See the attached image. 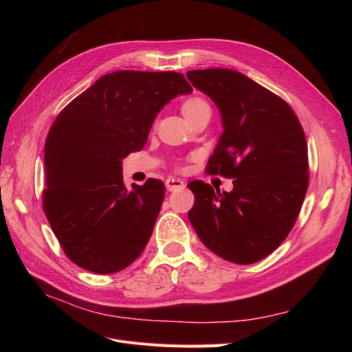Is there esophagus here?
<instances>
[{
    "label": "esophagus",
    "instance_id": "esophagus-1",
    "mask_svg": "<svg viewBox=\"0 0 352 352\" xmlns=\"http://www.w3.org/2000/svg\"><path fill=\"white\" fill-rule=\"evenodd\" d=\"M185 186V182L182 179H175V177H168L166 180V188L168 190H175V189H182Z\"/></svg>",
    "mask_w": 352,
    "mask_h": 352
}]
</instances>
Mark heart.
Masks as SVG:
<instances>
[{"instance_id":"1","label":"heart","mask_w":352,"mask_h":352,"mask_svg":"<svg viewBox=\"0 0 352 352\" xmlns=\"http://www.w3.org/2000/svg\"><path fill=\"white\" fill-rule=\"evenodd\" d=\"M182 113L188 120H190L202 113H211V109L206 100L199 97H189L182 102Z\"/></svg>"}]
</instances>
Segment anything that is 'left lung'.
<instances>
[{
  "mask_svg": "<svg viewBox=\"0 0 352 352\" xmlns=\"http://www.w3.org/2000/svg\"><path fill=\"white\" fill-rule=\"evenodd\" d=\"M186 76L216 102L225 129L206 172L233 179L232 192L188 184L195 195L189 221L219 257L257 263L286 239L301 211L310 179L304 129L283 98L236 70Z\"/></svg>",
  "mask_w": 352,
  "mask_h": 352,
  "instance_id": "left-lung-1",
  "label": "left lung"
}]
</instances>
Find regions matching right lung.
Returning <instances> with one entry per match:
<instances>
[{
  "label": "right lung",
  "mask_w": 352,
  "mask_h": 352,
  "mask_svg": "<svg viewBox=\"0 0 352 352\" xmlns=\"http://www.w3.org/2000/svg\"><path fill=\"white\" fill-rule=\"evenodd\" d=\"M190 91L182 73L119 70L100 78L56 117L44 148L42 208L79 267L111 274L142 254L166 188L150 177L127 190L122 160L142 150L158 111Z\"/></svg>",
  "instance_id": "right-lung-1"
}]
</instances>
